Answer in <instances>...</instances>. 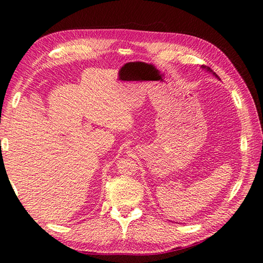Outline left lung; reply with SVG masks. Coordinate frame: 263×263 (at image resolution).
<instances>
[{"mask_svg":"<svg viewBox=\"0 0 263 263\" xmlns=\"http://www.w3.org/2000/svg\"><path fill=\"white\" fill-rule=\"evenodd\" d=\"M202 66H203V69H205L206 71H209V72H212V73H214V76H216V77H217V74L215 73V72H214V71H212V70H211V69L209 68V66H205V65H202Z\"/></svg>","mask_w":263,"mask_h":263,"instance_id":"obj_1","label":"left lung"}]
</instances>
